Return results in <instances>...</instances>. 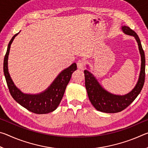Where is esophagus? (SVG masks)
Listing matches in <instances>:
<instances>
[{"label": "esophagus", "mask_w": 148, "mask_h": 148, "mask_svg": "<svg viewBox=\"0 0 148 148\" xmlns=\"http://www.w3.org/2000/svg\"><path fill=\"white\" fill-rule=\"evenodd\" d=\"M85 65H86V62L84 59H79L78 61L77 62V66L79 69L83 70L85 67Z\"/></svg>", "instance_id": "34e87169"}]
</instances>
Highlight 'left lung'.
Returning <instances> with one entry per match:
<instances>
[{"instance_id":"obj_1","label":"left lung","mask_w":148,"mask_h":148,"mask_svg":"<svg viewBox=\"0 0 148 148\" xmlns=\"http://www.w3.org/2000/svg\"><path fill=\"white\" fill-rule=\"evenodd\" d=\"M122 30L124 33L133 36L136 40L140 53L141 55V71L138 81L134 88L128 94L122 96L110 93L102 88L91 72L84 71L85 85L89 101L97 110L105 113H117L121 112L128 107L140 94L145 82L146 59L140 40L136 32L130 27L123 26L122 27Z\"/></svg>"}]
</instances>
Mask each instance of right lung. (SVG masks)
Returning a JSON list of instances; mask_svg holds the SVG:
<instances>
[{"label": "right lung", "instance_id": "obj_1", "mask_svg": "<svg viewBox=\"0 0 148 148\" xmlns=\"http://www.w3.org/2000/svg\"><path fill=\"white\" fill-rule=\"evenodd\" d=\"M12 37L10 41L6 55L4 59V74L12 97L17 102L29 111L37 114H47L56 110L61 102L65 89L71 80L72 74L76 71V63L71 64L69 68L64 70L56 77L48 89L38 95L24 94L15 86L10 76L8 69V58L12 42L17 34Z\"/></svg>", "mask_w": 148, "mask_h": 148}]
</instances>
